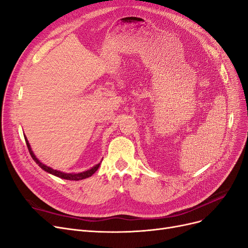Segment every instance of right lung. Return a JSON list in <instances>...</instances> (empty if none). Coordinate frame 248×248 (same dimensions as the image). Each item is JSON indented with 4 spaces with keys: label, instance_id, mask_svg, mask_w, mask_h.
<instances>
[{
    "label": "right lung",
    "instance_id": "right-lung-1",
    "mask_svg": "<svg viewBox=\"0 0 248 248\" xmlns=\"http://www.w3.org/2000/svg\"><path fill=\"white\" fill-rule=\"evenodd\" d=\"M25 142H26L27 148H28V150H29V153H30L32 159H33V160L35 161L36 164H38V166H39L40 168H42L45 171L48 172V173H50V174H52V175H56V176H58V177L63 178V179H68V180H81V179H84V178L90 177L92 174L95 173L96 170H97V169L99 168V166H100V163H99V164H97V165H95L94 167H92L91 169H89V170H87V171H84V172H80V173H63V172L55 170V169H52V168H50V167L45 165L44 163H41L40 161L35 157V155L33 154V152H32V150H31V148H30V145H29V143H28V141H27L26 137H25Z\"/></svg>",
    "mask_w": 248,
    "mask_h": 248
}]
</instances>
